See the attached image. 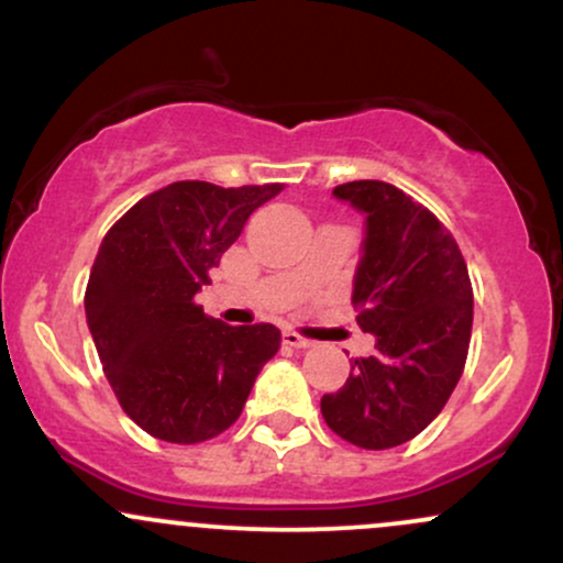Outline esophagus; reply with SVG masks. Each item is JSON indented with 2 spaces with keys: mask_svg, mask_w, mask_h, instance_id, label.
I'll return each instance as SVG.
<instances>
[{
  "mask_svg": "<svg viewBox=\"0 0 563 563\" xmlns=\"http://www.w3.org/2000/svg\"><path fill=\"white\" fill-rule=\"evenodd\" d=\"M283 344L294 346V349H309L314 344L312 339H307V335L296 333V331H283Z\"/></svg>",
  "mask_w": 563,
  "mask_h": 563,
  "instance_id": "34e87169",
  "label": "esophagus"
}]
</instances>
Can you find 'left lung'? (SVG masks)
<instances>
[{"mask_svg":"<svg viewBox=\"0 0 563 563\" xmlns=\"http://www.w3.org/2000/svg\"><path fill=\"white\" fill-rule=\"evenodd\" d=\"M333 196L365 214L352 303L378 352L354 360L346 384L325 394L320 410L346 442L389 450L421 434L461 380L474 290L452 232L399 187L357 179Z\"/></svg>","mask_w":563,"mask_h":563,"instance_id":"1","label":"left lung"}]
</instances>
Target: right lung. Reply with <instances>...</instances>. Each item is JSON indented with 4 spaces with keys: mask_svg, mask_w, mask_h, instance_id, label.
<instances>
[{
    "mask_svg": "<svg viewBox=\"0 0 563 563\" xmlns=\"http://www.w3.org/2000/svg\"><path fill=\"white\" fill-rule=\"evenodd\" d=\"M280 190L172 183L102 238L84 312L115 399L151 437L198 444L228 431L280 349L269 322L235 328L196 303L245 219Z\"/></svg>",
    "mask_w": 563,
    "mask_h": 563,
    "instance_id": "1",
    "label": "right lung"
}]
</instances>
